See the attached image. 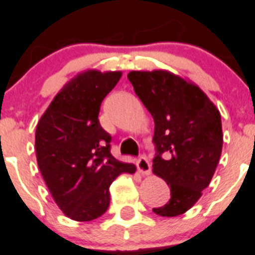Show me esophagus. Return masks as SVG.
<instances>
[{
	"label": "esophagus",
	"mask_w": 255,
	"mask_h": 255,
	"mask_svg": "<svg viewBox=\"0 0 255 255\" xmlns=\"http://www.w3.org/2000/svg\"><path fill=\"white\" fill-rule=\"evenodd\" d=\"M136 167L142 174H150L151 172V164L146 156H140L136 161Z\"/></svg>",
	"instance_id": "1"
}]
</instances>
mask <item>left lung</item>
I'll use <instances>...</instances> for the list:
<instances>
[{
    "instance_id": "left-lung-1",
    "label": "left lung",
    "mask_w": 255,
    "mask_h": 255,
    "mask_svg": "<svg viewBox=\"0 0 255 255\" xmlns=\"http://www.w3.org/2000/svg\"><path fill=\"white\" fill-rule=\"evenodd\" d=\"M128 79L155 123L152 172L170 189L156 215L177 216L201 198L223 148L222 119L198 86L165 70L130 71Z\"/></svg>"
}]
</instances>
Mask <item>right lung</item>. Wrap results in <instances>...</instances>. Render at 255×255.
<instances>
[{"instance_id": "right-lung-1", "label": "right lung", "mask_w": 255, "mask_h": 255, "mask_svg": "<svg viewBox=\"0 0 255 255\" xmlns=\"http://www.w3.org/2000/svg\"><path fill=\"white\" fill-rule=\"evenodd\" d=\"M121 71L88 70L53 99L36 128L37 165L50 194L67 218L91 222L109 207V186L135 165L111 153L112 136L99 123L100 105Z\"/></svg>"}]
</instances>
